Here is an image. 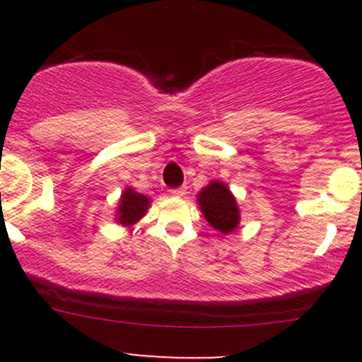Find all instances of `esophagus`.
I'll list each match as a JSON object with an SVG mask.
<instances>
[{"label":"esophagus","mask_w":362,"mask_h":362,"mask_svg":"<svg viewBox=\"0 0 362 362\" xmlns=\"http://www.w3.org/2000/svg\"><path fill=\"white\" fill-rule=\"evenodd\" d=\"M185 192H187V187H177V189H171L170 194L173 196V198H182Z\"/></svg>","instance_id":"34e87169"}]
</instances>
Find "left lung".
I'll use <instances>...</instances> for the list:
<instances>
[{
	"mask_svg": "<svg viewBox=\"0 0 362 362\" xmlns=\"http://www.w3.org/2000/svg\"><path fill=\"white\" fill-rule=\"evenodd\" d=\"M203 217L215 231L229 235L240 226V206L228 184L211 180L196 196Z\"/></svg>",
	"mask_w": 362,
	"mask_h": 362,
	"instance_id": "8db88e82",
	"label": "left lung"
}]
</instances>
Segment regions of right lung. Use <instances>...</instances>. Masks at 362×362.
Here are the masks:
<instances>
[{
	"label": "right lung",
	"mask_w": 362,
	"mask_h": 362,
	"mask_svg": "<svg viewBox=\"0 0 362 362\" xmlns=\"http://www.w3.org/2000/svg\"><path fill=\"white\" fill-rule=\"evenodd\" d=\"M152 199L148 196L140 194L133 187H126L119 198L115 211V222L122 228H131L138 221L145 217Z\"/></svg>",
	"instance_id": "obj_1"
}]
</instances>
